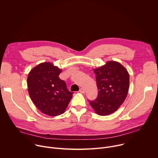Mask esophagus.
Here are the masks:
<instances>
[{
  "label": "esophagus",
  "instance_id": "obj_1",
  "mask_svg": "<svg viewBox=\"0 0 158 158\" xmlns=\"http://www.w3.org/2000/svg\"><path fill=\"white\" fill-rule=\"evenodd\" d=\"M79 92H80V93H82V94H85V90L84 89H83V88H80V90H79Z\"/></svg>",
  "mask_w": 158,
  "mask_h": 158
}]
</instances>
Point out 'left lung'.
Segmentation results:
<instances>
[{"instance_id": "obj_1", "label": "left lung", "mask_w": 158, "mask_h": 158, "mask_svg": "<svg viewBox=\"0 0 158 158\" xmlns=\"http://www.w3.org/2000/svg\"><path fill=\"white\" fill-rule=\"evenodd\" d=\"M96 75L98 97L89 101L99 115L115 112L126 100L129 88V75L120 63L109 61L106 64L94 69Z\"/></svg>"}]
</instances>
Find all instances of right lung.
<instances>
[{
  "label": "right lung",
  "mask_w": 158,
  "mask_h": 158,
  "mask_svg": "<svg viewBox=\"0 0 158 158\" xmlns=\"http://www.w3.org/2000/svg\"><path fill=\"white\" fill-rule=\"evenodd\" d=\"M62 70L50 62L41 63L28 74L27 83L29 96L36 107L49 116L65 112L73 97L65 82L59 78Z\"/></svg>",
  "instance_id": "obj_1"
}]
</instances>
